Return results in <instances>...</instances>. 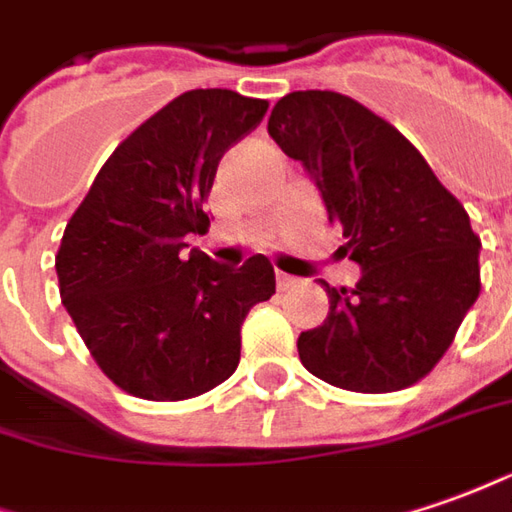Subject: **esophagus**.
Listing matches in <instances>:
<instances>
[{"instance_id":"obj_1","label":"esophagus","mask_w":512,"mask_h":512,"mask_svg":"<svg viewBox=\"0 0 512 512\" xmlns=\"http://www.w3.org/2000/svg\"><path fill=\"white\" fill-rule=\"evenodd\" d=\"M294 283H297V280H294L291 274H285V271H277V288H280V291H288V288H291Z\"/></svg>"}]
</instances>
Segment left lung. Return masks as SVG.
<instances>
[{"label":"left lung","instance_id":"left-lung-1","mask_svg":"<svg viewBox=\"0 0 512 512\" xmlns=\"http://www.w3.org/2000/svg\"><path fill=\"white\" fill-rule=\"evenodd\" d=\"M271 139L302 162L356 288H330L328 319L297 339L308 373L350 392L412 387L443 358L479 297L471 218L415 145L339 92H291L271 109Z\"/></svg>","mask_w":512,"mask_h":512}]
</instances>
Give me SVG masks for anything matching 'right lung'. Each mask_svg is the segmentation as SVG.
<instances>
[{
    "mask_svg": "<svg viewBox=\"0 0 512 512\" xmlns=\"http://www.w3.org/2000/svg\"><path fill=\"white\" fill-rule=\"evenodd\" d=\"M266 109L232 89L170 100L114 148L66 224L61 300L97 367L128 395L184 401L227 381L243 319L274 294L263 255L224 266L184 243L207 232L218 162Z\"/></svg>",
    "mask_w": 512,
    "mask_h": 512,
    "instance_id": "obj_1",
    "label": "right lung"
}]
</instances>
